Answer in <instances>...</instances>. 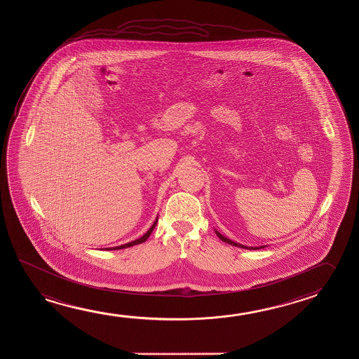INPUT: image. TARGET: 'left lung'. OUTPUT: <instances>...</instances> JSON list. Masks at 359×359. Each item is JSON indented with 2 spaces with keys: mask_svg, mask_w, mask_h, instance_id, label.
Returning <instances> with one entry per match:
<instances>
[{
  "mask_svg": "<svg viewBox=\"0 0 359 359\" xmlns=\"http://www.w3.org/2000/svg\"><path fill=\"white\" fill-rule=\"evenodd\" d=\"M215 234H217V238L220 239V241H225V243H228L230 245H234V247L243 248V249H249V250H258V249H263V248L266 247V245H262V247H245V245H243V244H239V243H236V241H230L228 238H225L223 234H220L217 229H215Z\"/></svg>",
  "mask_w": 359,
  "mask_h": 359,
  "instance_id": "1",
  "label": "left lung"
}]
</instances>
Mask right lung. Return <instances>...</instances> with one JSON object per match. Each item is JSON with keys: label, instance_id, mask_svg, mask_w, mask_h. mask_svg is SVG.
I'll use <instances>...</instances> for the list:
<instances>
[{"label": "right lung", "instance_id": "1", "mask_svg": "<svg viewBox=\"0 0 359 359\" xmlns=\"http://www.w3.org/2000/svg\"><path fill=\"white\" fill-rule=\"evenodd\" d=\"M158 219L159 217H156L155 219V222H154L153 225H151V228L147 230V233L142 236V238H139V239H136V241H130V243H126V244H123V245H120V247H114V248H106L105 250H118V249H125V248L133 247V245H136V244H142L144 241H147V238L150 236V234L153 233L154 228H155V225L158 223Z\"/></svg>", "mask_w": 359, "mask_h": 359}]
</instances>
